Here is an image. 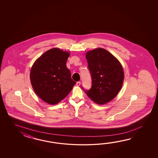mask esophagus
Segmentation results:
<instances>
[{"label": "esophagus", "instance_id": "34e87169", "mask_svg": "<svg viewBox=\"0 0 158 158\" xmlns=\"http://www.w3.org/2000/svg\"><path fill=\"white\" fill-rule=\"evenodd\" d=\"M81 85V82L80 81H78V82H76V85L77 86H80Z\"/></svg>", "mask_w": 158, "mask_h": 158}]
</instances>
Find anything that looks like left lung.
Here are the masks:
<instances>
[{"instance_id":"8db88e82","label":"left lung","mask_w":158,"mask_h":158,"mask_svg":"<svg viewBox=\"0 0 158 158\" xmlns=\"http://www.w3.org/2000/svg\"><path fill=\"white\" fill-rule=\"evenodd\" d=\"M92 86L85 93L95 103L104 104L112 100L120 90L124 73L119 61L108 51L98 48L86 54Z\"/></svg>"}]
</instances>
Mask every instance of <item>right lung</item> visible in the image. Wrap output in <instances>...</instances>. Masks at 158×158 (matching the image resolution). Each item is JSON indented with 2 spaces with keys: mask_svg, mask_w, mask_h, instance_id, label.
<instances>
[{
  "mask_svg": "<svg viewBox=\"0 0 158 158\" xmlns=\"http://www.w3.org/2000/svg\"><path fill=\"white\" fill-rule=\"evenodd\" d=\"M69 55L54 48L42 55L31 67L30 78L34 91L48 104H56L62 101L76 84L66 66Z\"/></svg>",
  "mask_w": 158,
  "mask_h": 158,
  "instance_id": "obj_1",
  "label": "right lung"
}]
</instances>
